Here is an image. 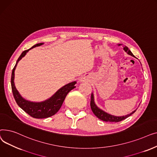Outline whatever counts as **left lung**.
<instances>
[{
    "mask_svg": "<svg viewBox=\"0 0 157 157\" xmlns=\"http://www.w3.org/2000/svg\"><path fill=\"white\" fill-rule=\"evenodd\" d=\"M120 44H119L120 46ZM123 49L130 55L134 56V55L132 54L130 49L128 48V47L125 46L123 48ZM90 106H91V109L93 111V113H94V114L95 116L99 118L100 120L104 121H109V122H119L123 120L126 119L127 118H128V117H130V115L136 112V111H134L132 113H131L129 114L126 115V116H123V117H115V116H113V115H111L108 113H107L105 112H104V111L100 109L99 108H98L97 105H95V102H94V95L93 94H92L91 95V101H90Z\"/></svg>",
    "mask_w": 157,
    "mask_h": 157,
    "instance_id": "8db88e82",
    "label": "left lung"
}]
</instances>
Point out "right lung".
Returning <instances> with one entry per match:
<instances>
[{"label":"right lung","mask_w":157,"mask_h":157,"mask_svg":"<svg viewBox=\"0 0 157 157\" xmlns=\"http://www.w3.org/2000/svg\"><path fill=\"white\" fill-rule=\"evenodd\" d=\"M42 44H43V43L36 44L34 46H33L31 48L22 52L12 71L11 79L12 92L16 103L25 112H26L30 116L34 118H46L55 114L60 109L66 95H67V94L71 90L76 87L74 85L76 83V81H74L65 85L58 90L50 98H49L48 100H46L44 102H32L25 100L23 98L21 97L18 92V90H16L14 83V70L16 67V65H17L18 61L26 55V53L30 49L36 46H39Z\"/></svg>","instance_id":"right-lung-1"}]
</instances>
